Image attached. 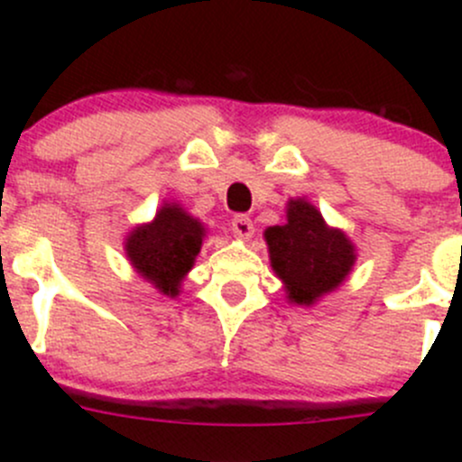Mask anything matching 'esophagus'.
I'll return each instance as SVG.
<instances>
[{
	"mask_svg": "<svg viewBox=\"0 0 462 462\" xmlns=\"http://www.w3.org/2000/svg\"><path fill=\"white\" fill-rule=\"evenodd\" d=\"M232 232H235L236 238H243V241L252 238L254 236L252 219H249L247 215H236L235 219H232Z\"/></svg>",
	"mask_w": 462,
	"mask_h": 462,
	"instance_id": "esophagus-1",
	"label": "esophagus"
}]
</instances>
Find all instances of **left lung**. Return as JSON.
I'll use <instances>...</instances> for the list:
<instances>
[{
    "instance_id": "obj_1",
    "label": "left lung",
    "mask_w": 462,
    "mask_h": 462,
    "mask_svg": "<svg viewBox=\"0 0 462 462\" xmlns=\"http://www.w3.org/2000/svg\"><path fill=\"white\" fill-rule=\"evenodd\" d=\"M263 236L291 304L315 306L346 282L356 264V245L341 227L328 226L306 198L286 201V224L267 227Z\"/></svg>"
}]
</instances>
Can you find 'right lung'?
<instances>
[{"instance_id":"obj_1","label":"right lung","mask_w":462,"mask_h":462,"mask_svg":"<svg viewBox=\"0 0 462 462\" xmlns=\"http://www.w3.org/2000/svg\"><path fill=\"white\" fill-rule=\"evenodd\" d=\"M204 236L206 227L198 217L178 201H162L152 221L128 232L125 258L145 282L173 300L182 293V282L193 269Z\"/></svg>"}]
</instances>
